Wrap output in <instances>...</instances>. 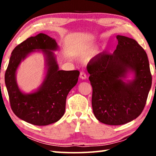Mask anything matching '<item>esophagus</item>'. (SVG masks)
I'll use <instances>...</instances> for the list:
<instances>
[{"label": "esophagus", "mask_w": 156, "mask_h": 156, "mask_svg": "<svg viewBox=\"0 0 156 156\" xmlns=\"http://www.w3.org/2000/svg\"><path fill=\"white\" fill-rule=\"evenodd\" d=\"M80 78L83 80H84V79L87 78V74L85 73V72H81L80 73Z\"/></svg>", "instance_id": "1"}]
</instances>
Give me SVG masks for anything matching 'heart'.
Returning <instances> with one entry per match:
<instances>
[{"label":"heart","instance_id":"b5f03b06","mask_svg":"<svg viewBox=\"0 0 156 156\" xmlns=\"http://www.w3.org/2000/svg\"><path fill=\"white\" fill-rule=\"evenodd\" d=\"M87 50H88L87 47H82V48H81L80 53L81 54H86L87 51Z\"/></svg>","mask_w":156,"mask_h":156}]
</instances>
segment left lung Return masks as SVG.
<instances>
[{
	"mask_svg": "<svg viewBox=\"0 0 156 156\" xmlns=\"http://www.w3.org/2000/svg\"><path fill=\"white\" fill-rule=\"evenodd\" d=\"M113 54H100L87 69L92 86V109L100 122L121 125L136 119L146 105L152 76L147 53L138 42L118 35ZM129 70L136 78L129 83L120 79Z\"/></svg>",
	"mask_w": 156,
	"mask_h": 156,
	"instance_id": "left-lung-1",
	"label": "left lung"
}]
</instances>
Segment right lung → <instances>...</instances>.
<instances>
[{
  "mask_svg": "<svg viewBox=\"0 0 156 156\" xmlns=\"http://www.w3.org/2000/svg\"><path fill=\"white\" fill-rule=\"evenodd\" d=\"M57 47L56 41L44 34L30 37L13 50L5 72V84L13 112L21 120L34 125L45 126L59 120L65 113L69 92L78 83L79 71L58 70L51 51ZM34 49H42L46 53L48 68L41 88L26 95L18 89L15 75L22 58Z\"/></svg>",
  "mask_w": 156,
  "mask_h": 156,
  "instance_id": "add662e5",
  "label": "right lung"
}]
</instances>
